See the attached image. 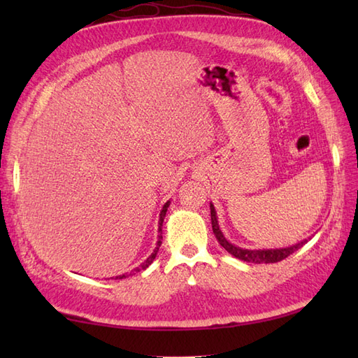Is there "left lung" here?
<instances>
[{"instance_id": "obj_1", "label": "left lung", "mask_w": 358, "mask_h": 358, "mask_svg": "<svg viewBox=\"0 0 358 358\" xmlns=\"http://www.w3.org/2000/svg\"><path fill=\"white\" fill-rule=\"evenodd\" d=\"M210 222H212V231H214L215 237L218 240L220 245H222L227 252L234 255L238 260L248 262V263H277L285 260L286 257L294 254L295 250H299L303 245H306L308 238L301 240L296 245L287 246V248H275V249H245V248H238L232 245L231 241H227V238L223 235L222 229L218 226V220H217V212L214 204L210 203ZM310 240V238H309Z\"/></svg>"}]
</instances>
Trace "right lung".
<instances>
[{
	"instance_id": "obj_1",
	"label": "right lung",
	"mask_w": 358,
	"mask_h": 358,
	"mask_svg": "<svg viewBox=\"0 0 358 358\" xmlns=\"http://www.w3.org/2000/svg\"><path fill=\"white\" fill-rule=\"evenodd\" d=\"M169 204H171V201H167V203H164V206H163V209H162V212H159V220H158V232H159V235H158V241H157V248L154 249V252H152L146 260H144V263H141L138 268H135L131 273H123V275H118V277H115V280H121V278H126L127 275H132V273H135V272H140V271H144L146 268H149L150 266V263L155 260V257H157V252H158V249H159V246H162V240H163V237H162V226H163V222H164V217H166V212H167V208H169Z\"/></svg>"
}]
</instances>
